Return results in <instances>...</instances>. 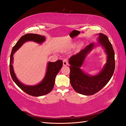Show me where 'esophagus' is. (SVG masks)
I'll use <instances>...</instances> for the list:
<instances>
[{"label": "esophagus", "mask_w": 126, "mask_h": 126, "mask_svg": "<svg viewBox=\"0 0 126 126\" xmlns=\"http://www.w3.org/2000/svg\"><path fill=\"white\" fill-rule=\"evenodd\" d=\"M69 64V63H68V61L67 59H64L63 60V65L64 66H68Z\"/></svg>", "instance_id": "1"}]
</instances>
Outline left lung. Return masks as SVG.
Returning <instances> with one entry per match:
<instances>
[{
  "mask_svg": "<svg viewBox=\"0 0 126 126\" xmlns=\"http://www.w3.org/2000/svg\"><path fill=\"white\" fill-rule=\"evenodd\" d=\"M97 43L88 45L78 54L69 59L70 64V82L76 92L85 96L97 93L104 87L111 79L115 68V52L107 36L98 34ZM97 46H101L107 55L106 63L97 75L92 76L83 72L81 67L86 56Z\"/></svg>",
  "mask_w": 126,
  "mask_h": 126,
  "instance_id": "8db88e82",
  "label": "left lung"
}]
</instances>
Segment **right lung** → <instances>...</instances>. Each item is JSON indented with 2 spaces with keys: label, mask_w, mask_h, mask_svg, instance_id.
I'll list each match as a JSON object with an SVG mask.
<instances>
[{
  "label": "right lung",
  "mask_w": 126,
  "mask_h": 126,
  "mask_svg": "<svg viewBox=\"0 0 126 126\" xmlns=\"http://www.w3.org/2000/svg\"><path fill=\"white\" fill-rule=\"evenodd\" d=\"M46 40L45 36L38 34L27 33L22 36L13 47L10 58V72L11 77L15 83L30 96L34 97L42 96L49 94L54 88L55 78L63 67V61L58 60L56 62H48L46 72L43 80L35 85H26L21 82L15 73L13 64L14 63V55L24 43L27 41H33L38 44H42Z\"/></svg>",
  "instance_id": "1"
}]
</instances>
